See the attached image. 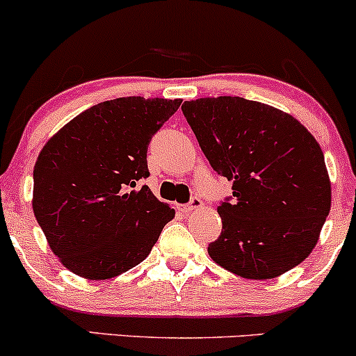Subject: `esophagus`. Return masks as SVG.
<instances>
[{
    "label": "esophagus",
    "instance_id": "obj_1",
    "mask_svg": "<svg viewBox=\"0 0 356 356\" xmlns=\"http://www.w3.org/2000/svg\"><path fill=\"white\" fill-rule=\"evenodd\" d=\"M202 201L199 197H192V201L189 202V204H186V206H181L179 207V211H182V212H192V211H199V209H202Z\"/></svg>",
    "mask_w": 356,
    "mask_h": 356
}]
</instances>
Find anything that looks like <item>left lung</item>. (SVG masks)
Wrapping results in <instances>:
<instances>
[{"label":"left lung","instance_id":"8db88e82","mask_svg":"<svg viewBox=\"0 0 356 356\" xmlns=\"http://www.w3.org/2000/svg\"><path fill=\"white\" fill-rule=\"evenodd\" d=\"M182 112L216 172L232 181L207 252L226 271L273 280L312 254L332 207L316 138L283 110L241 97L184 102Z\"/></svg>","mask_w":356,"mask_h":356}]
</instances>
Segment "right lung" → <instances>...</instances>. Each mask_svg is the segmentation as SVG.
I'll return each mask as SVG.
<instances>
[{
  "mask_svg": "<svg viewBox=\"0 0 356 356\" xmlns=\"http://www.w3.org/2000/svg\"><path fill=\"white\" fill-rule=\"evenodd\" d=\"M182 100L124 97L93 105L43 145L33 212L68 271L110 280L140 264L175 211L149 187L147 147Z\"/></svg>",
  "mask_w": 356,
  "mask_h": 356,
  "instance_id": "1",
  "label": "right lung"
}]
</instances>
